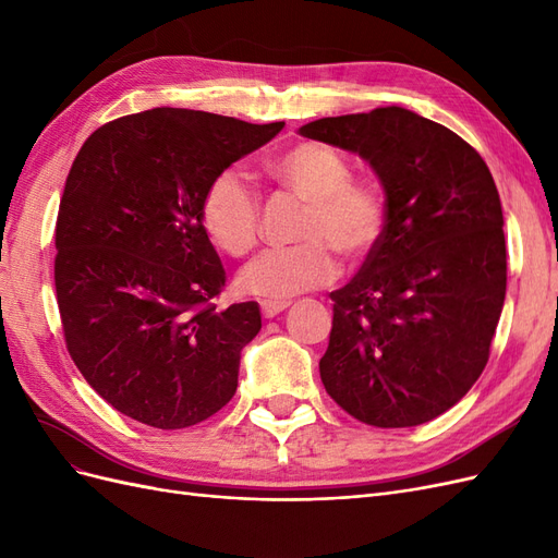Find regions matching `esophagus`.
<instances>
[{
  "instance_id": "esophagus-1",
  "label": "esophagus",
  "mask_w": 558,
  "mask_h": 558,
  "mask_svg": "<svg viewBox=\"0 0 558 558\" xmlns=\"http://www.w3.org/2000/svg\"><path fill=\"white\" fill-rule=\"evenodd\" d=\"M289 307H291V302H263L260 312H263L265 318H275V316H279L281 312H286Z\"/></svg>"
}]
</instances>
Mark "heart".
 <instances>
[{
    "label": "heart",
    "instance_id": "heart-1",
    "mask_svg": "<svg viewBox=\"0 0 558 558\" xmlns=\"http://www.w3.org/2000/svg\"><path fill=\"white\" fill-rule=\"evenodd\" d=\"M269 172L283 191L307 202L298 232L302 244L260 253L238 277L242 293L286 302L337 279L335 251L349 263L373 256L388 223L386 197L375 181L353 179V167L340 150L302 142L277 156ZM199 221L218 248L244 256L260 238V195L242 172H218L202 195Z\"/></svg>",
    "mask_w": 558,
    "mask_h": 558
}]
</instances>
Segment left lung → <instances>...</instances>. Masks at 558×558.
<instances>
[{"instance_id":"8db88e82","label":"left lung","mask_w":558,"mask_h":558,"mask_svg":"<svg viewBox=\"0 0 558 558\" xmlns=\"http://www.w3.org/2000/svg\"><path fill=\"white\" fill-rule=\"evenodd\" d=\"M300 134L367 160L388 207L373 256L330 293L320 381L367 426L426 424L480 379L502 312L508 253L494 177L459 134L400 107L318 118Z\"/></svg>"}]
</instances>
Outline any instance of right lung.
<instances>
[{"label": "right lung", "mask_w": 558, "mask_h": 558, "mask_svg": "<svg viewBox=\"0 0 558 558\" xmlns=\"http://www.w3.org/2000/svg\"><path fill=\"white\" fill-rule=\"evenodd\" d=\"M281 128L162 107L97 128L74 158L56 221L64 342L95 391L140 424L189 428L238 391L260 310H216L226 269L199 205L218 172Z\"/></svg>", "instance_id": "obj_1"}]
</instances>
